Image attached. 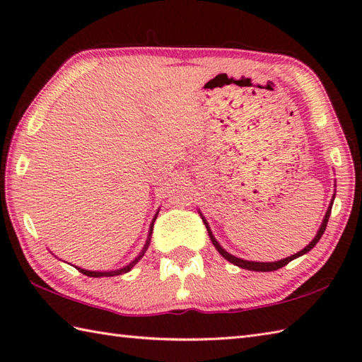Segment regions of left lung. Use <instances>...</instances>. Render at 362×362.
Wrapping results in <instances>:
<instances>
[{
	"instance_id": "left-lung-1",
	"label": "left lung",
	"mask_w": 362,
	"mask_h": 362,
	"mask_svg": "<svg viewBox=\"0 0 362 362\" xmlns=\"http://www.w3.org/2000/svg\"><path fill=\"white\" fill-rule=\"evenodd\" d=\"M332 206H333V201H332V204H329V209H328V211H327V214H325L324 222H322V226H320V228H319V232H317L316 238H314V240H313L308 245H306V247H305L303 250H300L298 253H296V255H291V257L284 258V259L275 261V263H258V261H245V259H241V258H236V257H233V255H230V253H228V252H226L224 249H222L221 245H219V243H218L216 240H214L213 233L210 232V227L206 226V222H205V226H206V230H209V235H210V240H211L213 245H214V247H216V250L221 253L222 257H224L227 261H230V263H233V264H235V266H238V267L247 269V271H255V272H271V271H276V269H280V267H283V266H286L288 263H291L292 259H296L297 257H302L303 253H308V252L314 247V245H316V244L319 243L320 236L324 235L325 228H327L328 219H329V213H332Z\"/></svg>"
}]
</instances>
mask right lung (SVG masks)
Masks as SVG:
<instances>
[{"mask_svg": "<svg viewBox=\"0 0 362 362\" xmlns=\"http://www.w3.org/2000/svg\"><path fill=\"white\" fill-rule=\"evenodd\" d=\"M152 226H153V224H152ZM152 226H151V233H152ZM151 233H149V235H151ZM148 240H149V238H148ZM148 245H149V241L146 243V245H144V250L140 253V257L135 258V259L132 261V263H130L129 266L119 269V271H112V272H95V271H86V269H81V267H78V271H79V272H82L83 275H87V276H95V279H98V276H113V275L126 274V272H129L130 269H132V267L138 263V259H140V258L144 255V252H146V249H148Z\"/></svg>", "mask_w": 362, "mask_h": 362, "instance_id": "add662e5", "label": "right lung"}]
</instances>
